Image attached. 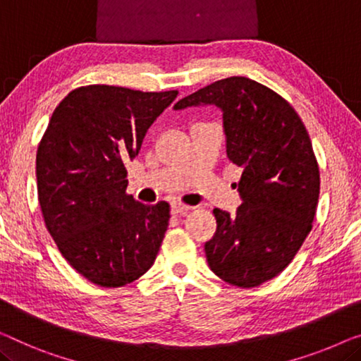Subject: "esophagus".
I'll use <instances>...</instances> for the list:
<instances>
[{"mask_svg":"<svg viewBox=\"0 0 361 361\" xmlns=\"http://www.w3.org/2000/svg\"><path fill=\"white\" fill-rule=\"evenodd\" d=\"M190 206H185V204H180V202H173L171 204V214L175 215H185L190 212Z\"/></svg>","mask_w":361,"mask_h":361,"instance_id":"1","label":"esophagus"}]
</instances>
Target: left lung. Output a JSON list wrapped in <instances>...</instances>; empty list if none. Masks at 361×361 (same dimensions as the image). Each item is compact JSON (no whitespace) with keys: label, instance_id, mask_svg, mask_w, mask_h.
<instances>
[{"label":"left lung","instance_id":"obj_1","mask_svg":"<svg viewBox=\"0 0 361 361\" xmlns=\"http://www.w3.org/2000/svg\"><path fill=\"white\" fill-rule=\"evenodd\" d=\"M215 105L227 155L243 169L235 215L214 209L217 230L204 245L222 281L251 288L290 264L311 232L319 169L308 131L281 95L248 78H227L176 102L173 110Z\"/></svg>","mask_w":361,"mask_h":361}]
</instances>
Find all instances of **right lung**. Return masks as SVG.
I'll return each instance as SVG.
<instances>
[{
    "label": "right lung",
    "mask_w": 361,
    "mask_h": 361,
    "mask_svg": "<svg viewBox=\"0 0 361 361\" xmlns=\"http://www.w3.org/2000/svg\"><path fill=\"white\" fill-rule=\"evenodd\" d=\"M178 90L141 92L85 85L60 102L37 150V190L45 225L80 276L123 287L154 264L170 206L126 195V166Z\"/></svg>",
    "instance_id": "right-lung-1"
}]
</instances>
